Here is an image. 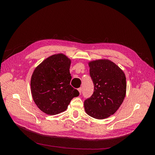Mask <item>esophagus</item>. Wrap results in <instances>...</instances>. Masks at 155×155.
Listing matches in <instances>:
<instances>
[{
	"label": "esophagus",
	"instance_id": "obj_1",
	"mask_svg": "<svg viewBox=\"0 0 155 155\" xmlns=\"http://www.w3.org/2000/svg\"><path fill=\"white\" fill-rule=\"evenodd\" d=\"M78 91H79V94H81V92H82V88H81V87L79 88L78 89Z\"/></svg>",
	"mask_w": 155,
	"mask_h": 155
}]
</instances>
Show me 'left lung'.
Instances as JSON below:
<instances>
[{
  "mask_svg": "<svg viewBox=\"0 0 155 155\" xmlns=\"http://www.w3.org/2000/svg\"><path fill=\"white\" fill-rule=\"evenodd\" d=\"M94 91L84 102L87 114L102 120L114 114L122 104L126 94V78L123 70L109 59L88 63Z\"/></svg>",
  "mask_w": 155,
  "mask_h": 155,
  "instance_id": "8db88e82",
  "label": "left lung"
}]
</instances>
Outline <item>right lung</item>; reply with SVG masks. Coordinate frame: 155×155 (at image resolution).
Returning a JSON list of instances; mask_svg holds the SVG:
<instances>
[{"label": "right lung", "mask_w": 155, "mask_h": 155, "mask_svg": "<svg viewBox=\"0 0 155 155\" xmlns=\"http://www.w3.org/2000/svg\"><path fill=\"white\" fill-rule=\"evenodd\" d=\"M70 60L63 54L50 56L37 66L31 78L33 100L46 114L55 115L66 110L72 98L79 96L70 85Z\"/></svg>", "instance_id": "right-lung-1"}]
</instances>
